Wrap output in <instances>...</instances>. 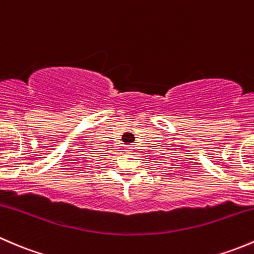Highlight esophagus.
<instances>
[{"label":"esophagus","mask_w":254,"mask_h":254,"mask_svg":"<svg viewBox=\"0 0 254 254\" xmlns=\"http://www.w3.org/2000/svg\"><path fill=\"white\" fill-rule=\"evenodd\" d=\"M126 153L127 154H133V150H132V149H130V148H132V146H130V145H128V146H126Z\"/></svg>","instance_id":"esophagus-1"}]
</instances>
